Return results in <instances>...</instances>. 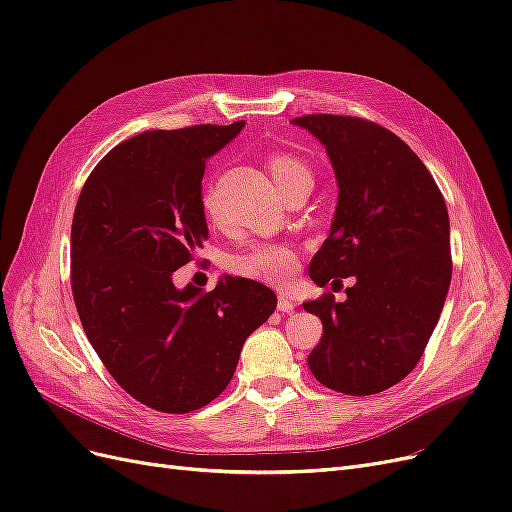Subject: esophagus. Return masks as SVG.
Wrapping results in <instances>:
<instances>
[{
	"mask_svg": "<svg viewBox=\"0 0 512 512\" xmlns=\"http://www.w3.org/2000/svg\"><path fill=\"white\" fill-rule=\"evenodd\" d=\"M277 312H282V314L294 312V303L286 297V294H280V299H277Z\"/></svg>",
	"mask_w": 512,
	"mask_h": 512,
	"instance_id": "34e87169",
	"label": "esophagus"
}]
</instances>
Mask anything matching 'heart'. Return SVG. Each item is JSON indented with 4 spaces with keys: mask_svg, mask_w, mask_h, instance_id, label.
Listing matches in <instances>:
<instances>
[{
    "mask_svg": "<svg viewBox=\"0 0 512 512\" xmlns=\"http://www.w3.org/2000/svg\"><path fill=\"white\" fill-rule=\"evenodd\" d=\"M267 164L280 190L299 179H312V170L307 168V164L290 156V153L275 151L269 156ZM203 211L209 220L218 218V209H215V200L209 190L203 196ZM294 267H297V252L286 243H260L228 260V269L235 275L269 284H284Z\"/></svg>",
    "mask_w": 512,
    "mask_h": 512,
    "instance_id": "obj_1",
    "label": "heart"
}]
</instances>
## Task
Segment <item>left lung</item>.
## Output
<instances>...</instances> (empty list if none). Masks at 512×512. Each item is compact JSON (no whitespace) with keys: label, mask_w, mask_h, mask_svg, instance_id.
Listing matches in <instances>:
<instances>
[{"label":"left lung","mask_w":512,"mask_h":512,"mask_svg":"<svg viewBox=\"0 0 512 512\" xmlns=\"http://www.w3.org/2000/svg\"><path fill=\"white\" fill-rule=\"evenodd\" d=\"M292 123L327 149L339 188L309 277L318 286L354 277L346 301L329 292L303 303L324 327L307 365L327 389L376 395L416 367L442 314L453 273L446 203L421 158L378 123L342 115Z\"/></svg>","instance_id":"8db88e82"}]
</instances>
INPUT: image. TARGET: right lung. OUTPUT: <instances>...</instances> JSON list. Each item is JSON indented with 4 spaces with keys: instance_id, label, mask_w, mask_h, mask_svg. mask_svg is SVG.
<instances>
[{
    "instance_id": "add662e5",
    "label": "right lung",
    "mask_w": 512,
    "mask_h": 512,
    "mask_svg": "<svg viewBox=\"0 0 512 512\" xmlns=\"http://www.w3.org/2000/svg\"><path fill=\"white\" fill-rule=\"evenodd\" d=\"M245 126L151 130L119 143L87 177L72 218V294L89 344L123 391L185 414L207 406L277 297L224 275L205 292L173 273L209 237L205 162Z\"/></svg>"
}]
</instances>
